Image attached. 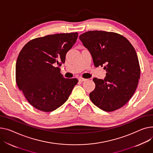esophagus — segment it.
I'll list each match as a JSON object with an SVG mask.
<instances>
[{
    "label": "esophagus",
    "instance_id": "obj_1",
    "mask_svg": "<svg viewBox=\"0 0 153 153\" xmlns=\"http://www.w3.org/2000/svg\"><path fill=\"white\" fill-rule=\"evenodd\" d=\"M87 79H84V78H82V77H79V80L80 81V82H84V81H85Z\"/></svg>",
    "mask_w": 153,
    "mask_h": 153
}]
</instances>
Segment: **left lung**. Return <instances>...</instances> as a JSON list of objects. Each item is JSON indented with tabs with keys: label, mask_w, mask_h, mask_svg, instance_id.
I'll list each match as a JSON object with an SVG mask.
<instances>
[{
	"label": "left lung",
	"mask_w": 153,
	"mask_h": 153,
	"mask_svg": "<svg viewBox=\"0 0 153 153\" xmlns=\"http://www.w3.org/2000/svg\"><path fill=\"white\" fill-rule=\"evenodd\" d=\"M90 51L95 67L104 66L105 79H93L95 88L90 94L91 101L107 112L124 106L134 94L140 77L136 51L123 36L113 32L90 30L79 36Z\"/></svg>",
	"instance_id": "8db88e82"
}]
</instances>
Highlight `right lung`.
Instances as JSON below:
<instances>
[{"instance_id": "obj_1", "label": "right lung", "mask_w": 153, "mask_h": 153, "mask_svg": "<svg viewBox=\"0 0 153 153\" xmlns=\"http://www.w3.org/2000/svg\"><path fill=\"white\" fill-rule=\"evenodd\" d=\"M77 33H60L37 37L20 51L16 63V82L28 102L36 109L51 112L63 105L76 78L66 79L59 66L76 43Z\"/></svg>"}]
</instances>
